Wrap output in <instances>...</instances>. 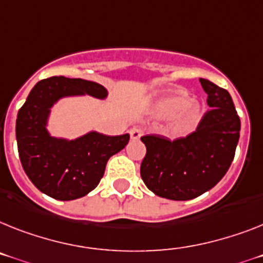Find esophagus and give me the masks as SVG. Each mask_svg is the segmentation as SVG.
<instances>
[{
  "instance_id": "34e87169",
  "label": "esophagus",
  "mask_w": 263,
  "mask_h": 263,
  "mask_svg": "<svg viewBox=\"0 0 263 263\" xmlns=\"http://www.w3.org/2000/svg\"><path fill=\"white\" fill-rule=\"evenodd\" d=\"M129 135H131L132 140H138V139L143 135V131L139 127H134L131 128V131H129Z\"/></svg>"
}]
</instances>
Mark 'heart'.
<instances>
[{
	"label": "heart",
	"mask_w": 263,
	"mask_h": 263,
	"mask_svg": "<svg viewBox=\"0 0 263 263\" xmlns=\"http://www.w3.org/2000/svg\"><path fill=\"white\" fill-rule=\"evenodd\" d=\"M180 111L182 114L174 121L173 131L175 134H187L193 131L202 119V109L198 104L191 103L189 95L183 92L170 95L167 98L159 100L154 107V114L160 119H171Z\"/></svg>",
	"instance_id": "obj_1"
}]
</instances>
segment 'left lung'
Returning a JSON list of instances; mask_svg holds the SVG:
<instances>
[{"mask_svg":"<svg viewBox=\"0 0 263 263\" xmlns=\"http://www.w3.org/2000/svg\"><path fill=\"white\" fill-rule=\"evenodd\" d=\"M207 105L198 127L186 138L170 140L160 135L140 138L145 156L140 175L158 196L190 200L213 189L233 163L239 140L240 120L230 93L200 79Z\"/></svg>","mask_w":263,"mask_h":263,"instance_id":"1","label":"left lung"}]
</instances>
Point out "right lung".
I'll list each match as a JSON object with an SVG mask.
<instances>
[{
  "label": "right lung",
  "mask_w": 263,
  "mask_h": 263,
  "mask_svg": "<svg viewBox=\"0 0 263 263\" xmlns=\"http://www.w3.org/2000/svg\"><path fill=\"white\" fill-rule=\"evenodd\" d=\"M84 93L104 99L107 89L83 79H44L33 87L17 115L15 138L24 171L53 199L73 200L90 193L104 175L108 159L129 140L128 134L107 136L89 132L70 142L49 136L45 125L50 107L64 96Z\"/></svg>",
  "instance_id": "obj_1"
}]
</instances>
